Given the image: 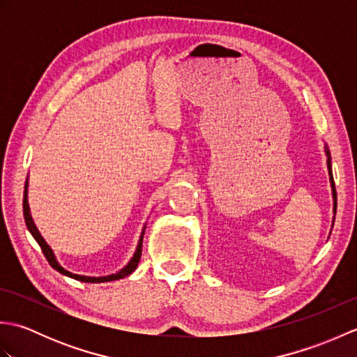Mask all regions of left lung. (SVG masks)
Wrapping results in <instances>:
<instances>
[{
    "instance_id": "8db88e82",
    "label": "left lung",
    "mask_w": 357,
    "mask_h": 357,
    "mask_svg": "<svg viewBox=\"0 0 357 357\" xmlns=\"http://www.w3.org/2000/svg\"><path fill=\"white\" fill-rule=\"evenodd\" d=\"M325 155H327V167H328V174H330V184H331V195H333V213L336 215V207H337V198H336V188H335V181H333V172H331V156L328 147H325ZM333 222H335V218H333Z\"/></svg>"
}]
</instances>
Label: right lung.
Listing matches in <instances>:
<instances>
[{
  "mask_svg": "<svg viewBox=\"0 0 357 357\" xmlns=\"http://www.w3.org/2000/svg\"><path fill=\"white\" fill-rule=\"evenodd\" d=\"M27 187H29V178L26 181V185H24V199H22V211H24V221H26V225H27V230L30 231V234H32L33 239L38 242V245L41 247L43 253L45 256V259H47V262L52 265V268H55L58 273H61V275L64 276H69L72 279H77V280H81V282H90V284H101V282H110V280H118V279H123L128 275H132V273L136 270V267H138L139 264V259H141V255H142V238H144V231H146V225H144L142 229V233L139 236V241H138V247H136L135 250V255L130 261L127 262V265L124 268H121L119 271H116L115 275H107V276H82V275H75V273L66 270L64 267H61L59 265V262L56 261L55 257V253H53V250L49 247L47 242L44 241V238L41 236V233L38 231L36 225L33 222L32 219V215H30V208H29V201H27Z\"/></svg>",
  "mask_w": 357,
  "mask_h": 357,
  "instance_id": "1",
  "label": "right lung"
}]
</instances>
